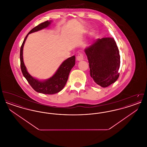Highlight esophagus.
<instances>
[{"label":"esophagus","instance_id":"34e87169","mask_svg":"<svg viewBox=\"0 0 147 147\" xmlns=\"http://www.w3.org/2000/svg\"><path fill=\"white\" fill-rule=\"evenodd\" d=\"M77 59L78 61H82L84 59V55L82 53H79L77 57Z\"/></svg>","mask_w":147,"mask_h":147}]
</instances>
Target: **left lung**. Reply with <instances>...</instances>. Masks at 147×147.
I'll return each mask as SVG.
<instances>
[{
    "label": "left lung",
    "mask_w": 147,
    "mask_h": 147,
    "mask_svg": "<svg viewBox=\"0 0 147 147\" xmlns=\"http://www.w3.org/2000/svg\"><path fill=\"white\" fill-rule=\"evenodd\" d=\"M84 51L89 63L90 76L96 84L106 88L117 80L120 56L113 38H98Z\"/></svg>",
    "instance_id": "8db88e82"
}]
</instances>
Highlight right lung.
<instances>
[{"mask_svg": "<svg viewBox=\"0 0 147 147\" xmlns=\"http://www.w3.org/2000/svg\"><path fill=\"white\" fill-rule=\"evenodd\" d=\"M51 21H45L32 28L25 37L21 45L20 53V67L24 77L35 91L44 94H54L61 91L66 84L70 70L76 64V57L72 56L65 60L61 64L55 74L47 80H38L32 77L27 71L23 61V48L25 41L30 34L48 27Z\"/></svg>", "mask_w": 147, "mask_h": 147, "instance_id": "add662e5", "label": "right lung"}]
</instances>
